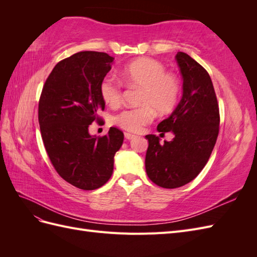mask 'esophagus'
<instances>
[{
  "label": "esophagus",
  "instance_id": "esophagus-1",
  "mask_svg": "<svg viewBox=\"0 0 257 257\" xmlns=\"http://www.w3.org/2000/svg\"><path fill=\"white\" fill-rule=\"evenodd\" d=\"M124 136H125V138L128 139V141H131V139H134L136 137V135L131 134V133H124Z\"/></svg>",
  "mask_w": 257,
  "mask_h": 257
}]
</instances>
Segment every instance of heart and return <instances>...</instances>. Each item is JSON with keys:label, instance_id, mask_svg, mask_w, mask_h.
Returning a JSON list of instances; mask_svg holds the SVG:
<instances>
[{"label": "heart", "instance_id": "obj_1", "mask_svg": "<svg viewBox=\"0 0 257 257\" xmlns=\"http://www.w3.org/2000/svg\"><path fill=\"white\" fill-rule=\"evenodd\" d=\"M122 77L126 84L139 87L138 103L141 107L125 109L114 116V123L123 130L137 132L149 123L154 110L165 114L174 109L179 98V82L165 67L153 59H139L122 69ZM99 93L104 102L116 107L122 99V84L112 75L105 76L99 84Z\"/></svg>", "mask_w": 257, "mask_h": 257}]
</instances>
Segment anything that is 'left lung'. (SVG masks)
<instances>
[{
	"mask_svg": "<svg viewBox=\"0 0 257 257\" xmlns=\"http://www.w3.org/2000/svg\"><path fill=\"white\" fill-rule=\"evenodd\" d=\"M176 60L182 76V97L159 132H172L170 142L147 135L146 172L150 180L165 189L191 182L203 170L214 148L220 126L219 105L206 69L184 52Z\"/></svg>",
	"mask_w": 257,
	"mask_h": 257,
	"instance_id": "obj_1",
	"label": "left lung"
}]
</instances>
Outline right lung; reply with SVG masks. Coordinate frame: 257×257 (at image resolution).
Here are the masks:
<instances>
[{
  "instance_id": "obj_1",
  "label": "right lung",
  "mask_w": 257,
  "mask_h": 257,
  "mask_svg": "<svg viewBox=\"0 0 257 257\" xmlns=\"http://www.w3.org/2000/svg\"><path fill=\"white\" fill-rule=\"evenodd\" d=\"M114 58L105 52L80 51L54 66L38 104V122L48 157L58 174L76 188L96 190L109 180L113 158L124 135L110 127L107 135L89 133L105 109L99 84Z\"/></svg>"
}]
</instances>
